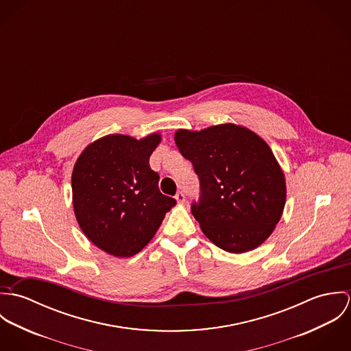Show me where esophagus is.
I'll return each instance as SVG.
<instances>
[{"mask_svg": "<svg viewBox=\"0 0 351 351\" xmlns=\"http://www.w3.org/2000/svg\"><path fill=\"white\" fill-rule=\"evenodd\" d=\"M176 200H177V202H185V195L182 193V192H178L177 195H176Z\"/></svg>", "mask_w": 351, "mask_h": 351, "instance_id": "1", "label": "esophagus"}]
</instances>
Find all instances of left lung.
I'll list each match as a JSON object with an SVG mask.
<instances>
[{
	"label": "left lung",
	"mask_w": 351,
	"mask_h": 351,
	"mask_svg": "<svg viewBox=\"0 0 351 351\" xmlns=\"http://www.w3.org/2000/svg\"><path fill=\"white\" fill-rule=\"evenodd\" d=\"M174 139L200 181V197L191 209L202 232L228 252L262 245L287 197L284 173L266 142L235 124L178 130Z\"/></svg>",
	"instance_id": "8db88e82"
}]
</instances>
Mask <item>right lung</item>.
Here are the masks:
<instances>
[{
    "label": "right lung",
    "mask_w": 351,
    "mask_h": 351,
    "mask_svg": "<svg viewBox=\"0 0 351 351\" xmlns=\"http://www.w3.org/2000/svg\"><path fill=\"white\" fill-rule=\"evenodd\" d=\"M159 134L136 141L108 135L80 155L71 176L75 217L101 250L132 256L155 235L176 199L160 193L150 155Z\"/></svg>",
    "instance_id": "add662e5"
}]
</instances>
